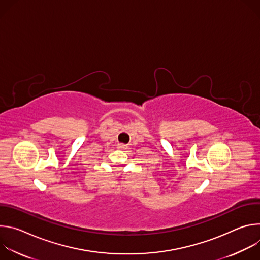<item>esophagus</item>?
Here are the masks:
<instances>
[{
  "mask_svg": "<svg viewBox=\"0 0 260 260\" xmlns=\"http://www.w3.org/2000/svg\"><path fill=\"white\" fill-rule=\"evenodd\" d=\"M117 148L119 150H125L126 149V145H124V144H118L117 145Z\"/></svg>",
  "mask_w": 260,
  "mask_h": 260,
  "instance_id": "34e87169",
  "label": "esophagus"
}]
</instances>
